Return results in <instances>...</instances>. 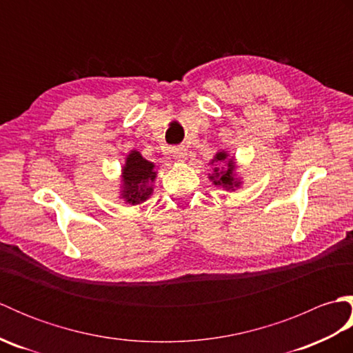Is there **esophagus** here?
Returning a JSON list of instances; mask_svg holds the SVG:
<instances>
[{
  "label": "esophagus",
  "mask_w": 353,
  "mask_h": 353,
  "mask_svg": "<svg viewBox=\"0 0 353 353\" xmlns=\"http://www.w3.org/2000/svg\"><path fill=\"white\" fill-rule=\"evenodd\" d=\"M171 153H172V157H174V159L185 161L186 156H188V150H186L183 145H179V147H172Z\"/></svg>",
  "instance_id": "1"
}]
</instances>
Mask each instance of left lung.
<instances>
[{
	"label": "left lung",
	"mask_w": 353,
	"mask_h": 353,
	"mask_svg": "<svg viewBox=\"0 0 353 353\" xmlns=\"http://www.w3.org/2000/svg\"><path fill=\"white\" fill-rule=\"evenodd\" d=\"M224 160H228V153L220 152V153L215 154V157L211 162L214 165V174L209 176V179L214 181L215 185H221L223 188L235 190L241 182H238L234 179V170H235L234 159H229L226 169L221 167Z\"/></svg>",
	"instance_id": "left-lung-1"
}]
</instances>
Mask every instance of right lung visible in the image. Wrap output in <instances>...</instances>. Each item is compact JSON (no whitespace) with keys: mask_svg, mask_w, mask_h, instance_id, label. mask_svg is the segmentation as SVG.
<instances>
[{"mask_svg":"<svg viewBox=\"0 0 353 353\" xmlns=\"http://www.w3.org/2000/svg\"><path fill=\"white\" fill-rule=\"evenodd\" d=\"M153 162L145 161L139 152L133 150L123 167V199L127 203L138 205L145 201L153 192L156 179Z\"/></svg>","mask_w":353,"mask_h":353,"instance_id":"add662e5","label":"right lung"}]
</instances>
